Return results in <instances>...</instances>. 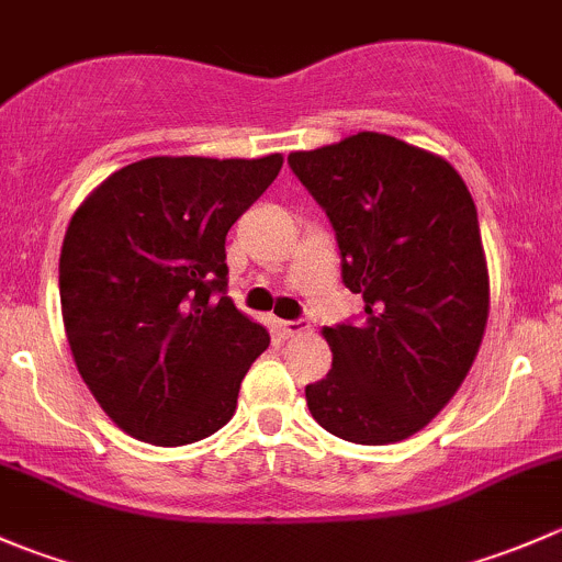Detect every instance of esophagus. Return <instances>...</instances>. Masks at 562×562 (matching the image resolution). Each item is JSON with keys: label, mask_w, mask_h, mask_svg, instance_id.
<instances>
[{"label": "esophagus", "mask_w": 562, "mask_h": 562, "mask_svg": "<svg viewBox=\"0 0 562 562\" xmlns=\"http://www.w3.org/2000/svg\"><path fill=\"white\" fill-rule=\"evenodd\" d=\"M277 328H280L285 337H296V334L307 331V323H304L302 317H296V321H280V323H277Z\"/></svg>", "instance_id": "34e87169"}]
</instances>
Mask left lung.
Segmentation results:
<instances>
[{
    "mask_svg": "<svg viewBox=\"0 0 562 562\" xmlns=\"http://www.w3.org/2000/svg\"><path fill=\"white\" fill-rule=\"evenodd\" d=\"M288 166L326 212L361 323L323 328L334 361L304 389L326 432L361 446L411 438L462 386L490 315L475 203L443 157L359 133Z\"/></svg>",
    "mask_w": 562,
    "mask_h": 562,
    "instance_id": "1",
    "label": "left lung"
}]
</instances>
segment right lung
Masks as SVG:
<instances>
[{
    "label": "right lung",
    "mask_w": 562,
    "mask_h": 562,
    "mask_svg": "<svg viewBox=\"0 0 562 562\" xmlns=\"http://www.w3.org/2000/svg\"><path fill=\"white\" fill-rule=\"evenodd\" d=\"M282 168L149 157L72 214L59 255L67 342L100 407L133 438L184 446L231 422L269 331L225 296V236Z\"/></svg>",
    "instance_id": "obj_1"
}]
</instances>
